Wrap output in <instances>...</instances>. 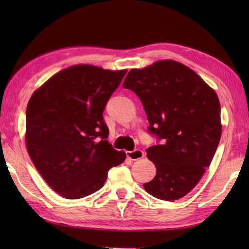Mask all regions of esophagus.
Masks as SVG:
<instances>
[{
	"mask_svg": "<svg viewBox=\"0 0 249 249\" xmlns=\"http://www.w3.org/2000/svg\"><path fill=\"white\" fill-rule=\"evenodd\" d=\"M126 156H127V158H129L130 160H138L144 156V153L140 149H136L134 151L126 152Z\"/></svg>",
	"mask_w": 249,
	"mask_h": 249,
	"instance_id": "34e87169",
	"label": "esophagus"
}]
</instances>
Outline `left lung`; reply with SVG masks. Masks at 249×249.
<instances>
[{
  "instance_id": "obj_1",
  "label": "left lung",
  "mask_w": 249,
  "mask_h": 249,
  "mask_svg": "<svg viewBox=\"0 0 249 249\" xmlns=\"http://www.w3.org/2000/svg\"><path fill=\"white\" fill-rule=\"evenodd\" d=\"M123 88L141 100L157 143L146 150L156 176L144 183L160 200L184 197L210 166L220 140V104L214 89L181 63L165 60L131 70ZM162 142H160V141Z\"/></svg>"
}]
</instances>
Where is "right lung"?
Returning <instances> with one entry per match:
<instances>
[{
	"instance_id": "1",
	"label": "right lung",
	"mask_w": 249,
	"mask_h": 249,
	"mask_svg": "<svg viewBox=\"0 0 249 249\" xmlns=\"http://www.w3.org/2000/svg\"><path fill=\"white\" fill-rule=\"evenodd\" d=\"M126 71L76 65L57 72L32 95L25 141L40 176L62 197L80 199L104 186L123 162L113 149L103 112Z\"/></svg>"
}]
</instances>
